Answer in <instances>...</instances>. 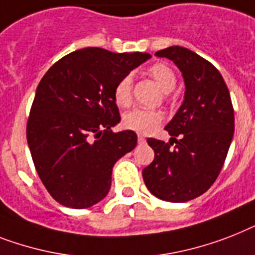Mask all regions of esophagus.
<instances>
[{"label":"esophagus","mask_w":255,"mask_h":255,"mask_svg":"<svg viewBox=\"0 0 255 255\" xmlns=\"http://www.w3.org/2000/svg\"><path fill=\"white\" fill-rule=\"evenodd\" d=\"M137 141H138V144H145L146 140H145V137H144V136H141V134H138V136H137Z\"/></svg>","instance_id":"34e87169"}]
</instances>
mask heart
Returning <instances> with one entry per match:
<instances>
[{"instance_id": "obj_1", "label": "heart", "mask_w": 255, "mask_h": 255, "mask_svg": "<svg viewBox=\"0 0 255 255\" xmlns=\"http://www.w3.org/2000/svg\"><path fill=\"white\" fill-rule=\"evenodd\" d=\"M148 74L156 84L165 93H170L174 90L177 85V77L169 65L163 63L153 64L149 67ZM114 99L117 105L122 107H127L132 102V78L131 76H124L118 81L114 89ZM162 122V114L156 110L134 109L127 113L123 118L124 127L140 133H150L156 129Z\"/></svg>"}]
</instances>
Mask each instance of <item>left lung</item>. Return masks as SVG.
Masks as SVG:
<instances>
[{
	"label": "left lung",
	"instance_id": "obj_1",
	"mask_svg": "<svg viewBox=\"0 0 255 255\" xmlns=\"http://www.w3.org/2000/svg\"><path fill=\"white\" fill-rule=\"evenodd\" d=\"M156 56L179 68L186 92L182 106L165 127L170 141L148 138L154 160L142 170V178L158 199L188 202L216 181L233 138L235 111L224 78L210 61L179 45Z\"/></svg>",
	"mask_w": 255,
	"mask_h": 255
}]
</instances>
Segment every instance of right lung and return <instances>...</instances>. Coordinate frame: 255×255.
Wrapping results in <instances>:
<instances>
[{
	"label": "right lung",
	"instance_id": "1",
	"mask_svg": "<svg viewBox=\"0 0 255 255\" xmlns=\"http://www.w3.org/2000/svg\"><path fill=\"white\" fill-rule=\"evenodd\" d=\"M149 53H114L90 47L64 56L39 82L27 122V142L39 178L56 202L89 208L111 187L113 167L137 144L121 122L118 81Z\"/></svg>",
	"mask_w": 255,
	"mask_h": 255
}]
</instances>
